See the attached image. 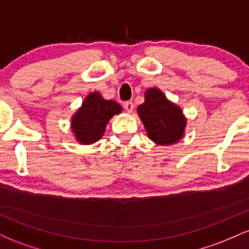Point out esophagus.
<instances>
[{
    "label": "esophagus",
    "mask_w": 249,
    "mask_h": 249,
    "mask_svg": "<svg viewBox=\"0 0 249 249\" xmlns=\"http://www.w3.org/2000/svg\"><path fill=\"white\" fill-rule=\"evenodd\" d=\"M124 108H125V110H126V112L131 113L133 111V103L132 102L124 103Z\"/></svg>",
    "instance_id": "obj_1"
}]
</instances>
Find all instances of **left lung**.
<instances>
[{"mask_svg": "<svg viewBox=\"0 0 249 249\" xmlns=\"http://www.w3.org/2000/svg\"><path fill=\"white\" fill-rule=\"evenodd\" d=\"M137 113L154 144L168 146L184 138L187 118L181 107L171 102L160 89H146L145 101L137 107Z\"/></svg>", "mask_w": 249, "mask_h": 249, "instance_id": "8db88e82", "label": "left lung"}]
</instances>
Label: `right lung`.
Listing matches in <instances>:
<instances>
[{
    "label": "right lung",
    "mask_w": 249,
    "mask_h": 249,
    "mask_svg": "<svg viewBox=\"0 0 249 249\" xmlns=\"http://www.w3.org/2000/svg\"><path fill=\"white\" fill-rule=\"evenodd\" d=\"M122 111L118 103L105 99L98 91L89 93L71 117L70 128L76 142L81 145L95 144L104 136L110 119Z\"/></svg>",
    "instance_id": "right-lung-1"
}]
</instances>
